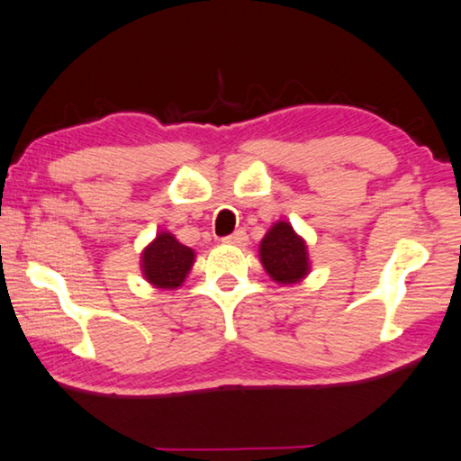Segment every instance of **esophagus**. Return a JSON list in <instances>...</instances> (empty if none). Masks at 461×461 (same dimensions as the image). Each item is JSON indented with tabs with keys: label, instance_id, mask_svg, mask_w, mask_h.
<instances>
[{
	"label": "esophagus",
	"instance_id": "34e87169",
	"mask_svg": "<svg viewBox=\"0 0 461 461\" xmlns=\"http://www.w3.org/2000/svg\"><path fill=\"white\" fill-rule=\"evenodd\" d=\"M248 242V236L244 230H238L236 233H231V236L223 238V244H230V246H246Z\"/></svg>",
	"mask_w": 461,
	"mask_h": 461
}]
</instances>
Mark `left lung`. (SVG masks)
Returning a JSON list of instances; mask_svg holds the SVG:
<instances>
[{"instance_id":"left-lung-1","label":"left lung","mask_w":461,"mask_h":461,"mask_svg":"<svg viewBox=\"0 0 461 461\" xmlns=\"http://www.w3.org/2000/svg\"><path fill=\"white\" fill-rule=\"evenodd\" d=\"M258 257L267 275L279 285L302 283L312 270L308 244L289 221L270 225L260 240Z\"/></svg>"}]
</instances>
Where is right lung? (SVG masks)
<instances>
[{
	"instance_id": "obj_1",
	"label": "right lung",
	"mask_w": 461,
	"mask_h": 461,
	"mask_svg": "<svg viewBox=\"0 0 461 461\" xmlns=\"http://www.w3.org/2000/svg\"><path fill=\"white\" fill-rule=\"evenodd\" d=\"M193 248L180 244L172 231H158L141 252V275L153 289L174 291L186 281L194 265Z\"/></svg>"
}]
</instances>
